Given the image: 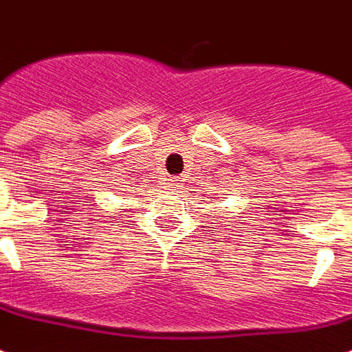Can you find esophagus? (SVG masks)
I'll return each mask as SVG.
<instances>
[{"label": "esophagus", "instance_id": "esophagus-1", "mask_svg": "<svg viewBox=\"0 0 352 352\" xmlns=\"http://www.w3.org/2000/svg\"><path fill=\"white\" fill-rule=\"evenodd\" d=\"M170 182H173V184H176V182H178V179H176V178H173V179H170Z\"/></svg>", "mask_w": 352, "mask_h": 352}]
</instances>
